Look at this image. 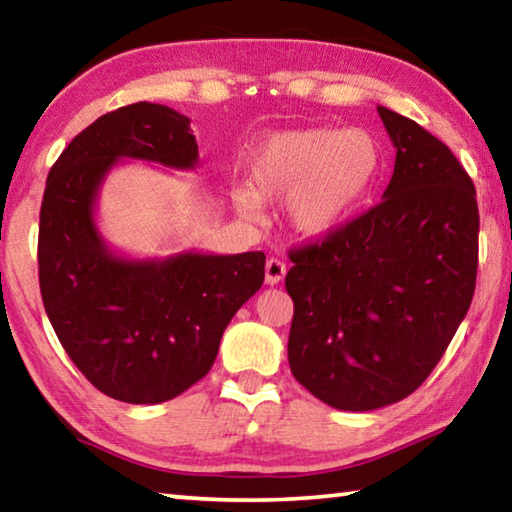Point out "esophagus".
<instances>
[{
  "instance_id": "esophagus-1",
  "label": "esophagus",
  "mask_w": 512,
  "mask_h": 512,
  "mask_svg": "<svg viewBox=\"0 0 512 512\" xmlns=\"http://www.w3.org/2000/svg\"><path fill=\"white\" fill-rule=\"evenodd\" d=\"M284 275H287V264L282 262V259H275L271 257L266 262V284H280L284 280Z\"/></svg>"
}]
</instances>
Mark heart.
Wrapping results in <instances>:
<instances>
[{"label":"heart","mask_w":512,"mask_h":512,"mask_svg":"<svg viewBox=\"0 0 512 512\" xmlns=\"http://www.w3.org/2000/svg\"><path fill=\"white\" fill-rule=\"evenodd\" d=\"M384 167L381 142L368 128H296L268 135L250 158V189L235 203L255 216L264 201H287L296 235L339 232L372 194Z\"/></svg>","instance_id":"b5f03b06"}]
</instances>
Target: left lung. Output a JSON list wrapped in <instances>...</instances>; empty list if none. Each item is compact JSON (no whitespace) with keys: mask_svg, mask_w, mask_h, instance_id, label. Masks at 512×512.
Listing matches in <instances>:
<instances>
[{"mask_svg":"<svg viewBox=\"0 0 512 512\" xmlns=\"http://www.w3.org/2000/svg\"><path fill=\"white\" fill-rule=\"evenodd\" d=\"M395 146L384 201L339 232L291 250L289 366L334 409L409 397L465 318L479 266L472 178L447 146L384 106Z\"/></svg>","mask_w":512,"mask_h":512,"instance_id":"1","label":"left lung"}]
</instances>
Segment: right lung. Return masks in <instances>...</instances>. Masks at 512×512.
Masks as SVG:
<instances>
[{"label":"right lung","mask_w":512,"mask_h":512,"mask_svg":"<svg viewBox=\"0 0 512 512\" xmlns=\"http://www.w3.org/2000/svg\"><path fill=\"white\" fill-rule=\"evenodd\" d=\"M194 169L189 119L160 103H131L69 142L47 176L38 275L51 327L101 393L160 404L210 372L225 327L264 282L262 250L128 259L94 221L101 183L119 160Z\"/></svg>","instance_id":"right-lung-1"}]
</instances>
